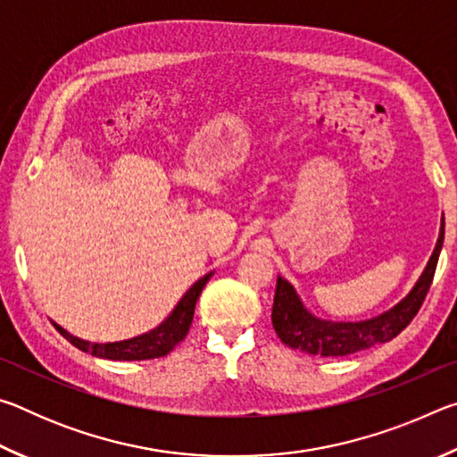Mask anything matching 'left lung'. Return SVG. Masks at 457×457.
Instances as JSON below:
<instances>
[{
  "mask_svg": "<svg viewBox=\"0 0 457 457\" xmlns=\"http://www.w3.org/2000/svg\"><path fill=\"white\" fill-rule=\"evenodd\" d=\"M444 228L445 223L442 218L437 244L433 247L431 258L421 272L420 280L415 282L405 298H401L395 306L373 316V319L357 322L319 319L304 306L296 288L286 278L278 276L272 306V324L276 335L290 349H298L308 354H320V357H345V354L365 351L395 338L413 320L425 296H428L433 274H436L439 252H442L444 245Z\"/></svg>",
  "mask_w": 457,
  "mask_h": 457,
  "instance_id": "1",
  "label": "left lung"
}]
</instances>
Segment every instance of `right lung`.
Segmentation results:
<instances>
[{"label":"right lung","mask_w":457,"mask_h":457,"mask_svg":"<svg viewBox=\"0 0 457 457\" xmlns=\"http://www.w3.org/2000/svg\"><path fill=\"white\" fill-rule=\"evenodd\" d=\"M212 276L213 272L199 278V280L183 294V298L177 303L171 314H169L159 327H154L149 332H143V335L133 337V338L117 340V343H90V340L71 335V332L62 328L60 324H56L54 320L52 324L62 337L71 340L76 349L90 353L92 357L108 359V361H146V359L165 357V354L171 353L175 346L187 337L191 320H193V312H195L197 298L201 290L205 288V284L210 282Z\"/></svg>","instance_id":"right-lung-1"}]
</instances>
